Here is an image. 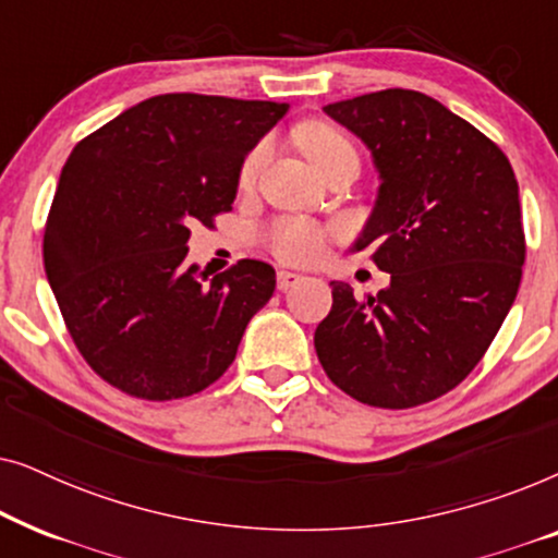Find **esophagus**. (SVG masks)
I'll list each match as a JSON object with an SVG mask.
<instances>
[{
    "label": "esophagus",
    "mask_w": 558,
    "mask_h": 558,
    "mask_svg": "<svg viewBox=\"0 0 558 558\" xmlns=\"http://www.w3.org/2000/svg\"><path fill=\"white\" fill-rule=\"evenodd\" d=\"M300 281H302V277H300V274H294V271H279L277 274V287L281 289V292H287V289L296 287Z\"/></svg>",
    "instance_id": "esophagus-1"
}]
</instances>
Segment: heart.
<instances>
[{"label": "heart", "mask_w": 558, "mask_h": 558, "mask_svg": "<svg viewBox=\"0 0 558 558\" xmlns=\"http://www.w3.org/2000/svg\"><path fill=\"white\" fill-rule=\"evenodd\" d=\"M296 142L304 149L319 172H330L340 165H353L357 167V149L350 136L338 129L330 121L323 119H310L296 129ZM266 159H269V142L262 140L246 151V157L241 159L239 182L241 190H251L256 185L258 174H262ZM327 241H330V231L319 223H310V220L300 218H287L277 220L266 233V243L269 251L281 262L287 264H312L325 254Z\"/></svg>", "instance_id": "b5f03b06"}]
</instances>
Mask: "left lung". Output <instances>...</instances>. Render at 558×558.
Segmentation results:
<instances>
[{
  "mask_svg": "<svg viewBox=\"0 0 558 558\" xmlns=\"http://www.w3.org/2000/svg\"><path fill=\"white\" fill-rule=\"evenodd\" d=\"M325 111L376 159L384 182L355 248H371L391 287L357 300L345 281H332L317 357L355 401L422 407L483 361L521 287L513 167L480 129L418 90L386 88Z\"/></svg>",
  "mask_w": 558,
  "mask_h": 558,
  "instance_id": "obj_1",
  "label": "left lung"
}]
</instances>
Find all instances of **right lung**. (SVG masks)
<instances>
[{"instance_id": "add662e5", "label": "right lung", "mask_w": 558, "mask_h": 558, "mask_svg": "<svg viewBox=\"0 0 558 558\" xmlns=\"http://www.w3.org/2000/svg\"><path fill=\"white\" fill-rule=\"evenodd\" d=\"M287 104L165 94L83 136L60 172L43 262L68 332L121 393L172 401L223 376L277 274L241 258L197 271L190 226L231 213L246 151Z\"/></svg>"}]
</instances>
